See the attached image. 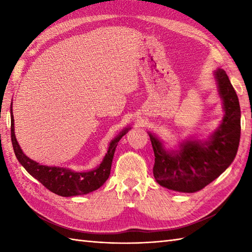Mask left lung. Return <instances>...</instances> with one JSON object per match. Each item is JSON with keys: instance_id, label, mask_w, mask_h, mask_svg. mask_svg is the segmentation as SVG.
<instances>
[{"instance_id": "8db88e82", "label": "left lung", "mask_w": 252, "mask_h": 252, "mask_svg": "<svg viewBox=\"0 0 252 252\" xmlns=\"http://www.w3.org/2000/svg\"><path fill=\"white\" fill-rule=\"evenodd\" d=\"M216 78L225 115L221 126L209 141L186 142L179 152H167L161 142L149 134L155 154L154 176L169 189L200 190L222 174L236 156L240 138L238 97L223 69H218Z\"/></svg>"}]
</instances>
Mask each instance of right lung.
<instances>
[{
	"mask_svg": "<svg viewBox=\"0 0 252 252\" xmlns=\"http://www.w3.org/2000/svg\"><path fill=\"white\" fill-rule=\"evenodd\" d=\"M127 129L122 131L114 141H111L108 152L98 168L88 172H73L71 170L57 167H45L28 158L21 151L14 132V116L10 107V135L14 152L18 161L34 179L44 185L47 189L63 197L84 195L96 190L109 178L112 158H114L117 144L126 135Z\"/></svg>",
	"mask_w": 252,
	"mask_h": 252,
	"instance_id": "right-lung-1",
	"label": "right lung"
}]
</instances>
